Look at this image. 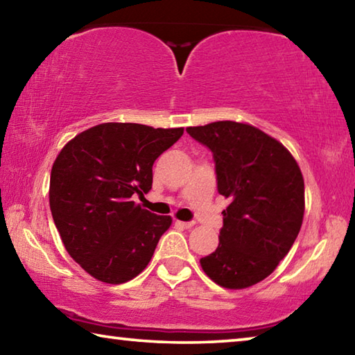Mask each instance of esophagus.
Listing matches in <instances>:
<instances>
[{"instance_id": "esophagus-1", "label": "esophagus", "mask_w": 355, "mask_h": 355, "mask_svg": "<svg viewBox=\"0 0 355 355\" xmlns=\"http://www.w3.org/2000/svg\"><path fill=\"white\" fill-rule=\"evenodd\" d=\"M175 225L182 227V228H191L194 227V222H184V220H175Z\"/></svg>"}]
</instances>
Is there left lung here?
<instances>
[{"label": "left lung", "mask_w": 355, "mask_h": 355, "mask_svg": "<svg viewBox=\"0 0 355 355\" xmlns=\"http://www.w3.org/2000/svg\"><path fill=\"white\" fill-rule=\"evenodd\" d=\"M213 153L222 211L219 245L200 258L216 284L241 290L271 274L290 252L304 219V178L296 159L274 137L232 120L186 128Z\"/></svg>", "instance_id": "1"}]
</instances>
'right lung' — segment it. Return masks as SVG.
Returning <instances> with one entry per match:
<instances>
[{
  "instance_id": "obj_1",
  "label": "right lung",
  "mask_w": 355,
  "mask_h": 355,
  "mask_svg": "<svg viewBox=\"0 0 355 355\" xmlns=\"http://www.w3.org/2000/svg\"><path fill=\"white\" fill-rule=\"evenodd\" d=\"M183 128L101 123L75 136L53 164L50 208L65 249L105 284H125L153 257L171 216L135 205L152 189L155 159Z\"/></svg>"
}]
</instances>
